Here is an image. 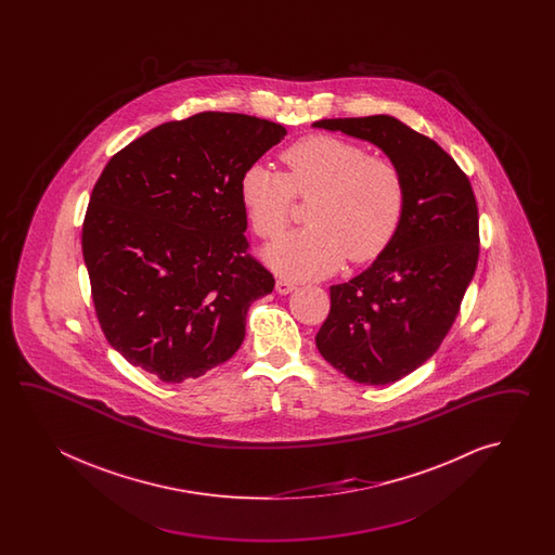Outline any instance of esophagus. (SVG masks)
<instances>
[{"instance_id": "obj_1", "label": "esophagus", "mask_w": 555, "mask_h": 555, "mask_svg": "<svg viewBox=\"0 0 555 555\" xmlns=\"http://www.w3.org/2000/svg\"><path fill=\"white\" fill-rule=\"evenodd\" d=\"M294 289H297V285H295L294 282H289V280H278V282H275V292H278V294H292Z\"/></svg>"}]
</instances>
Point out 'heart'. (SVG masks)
Masks as SVG:
<instances>
[{"label": "heart", "instance_id": "obj_1", "mask_svg": "<svg viewBox=\"0 0 555 555\" xmlns=\"http://www.w3.org/2000/svg\"><path fill=\"white\" fill-rule=\"evenodd\" d=\"M287 175L251 165L240 180V196L256 234L275 237L289 222L292 202L313 198L309 228L263 249L266 263L294 280L325 278L353 263L375 260L397 234L404 212L401 168L387 156L331 134H311L282 154Z\"/></svg>", "mask_w": 555, "mask_h": 555}]
</instances>
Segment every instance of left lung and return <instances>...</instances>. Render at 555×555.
<instances>
[{"mask_svg": "<svg viewBox=\"0 0 555 555\" xmlns=\"http://www.w3.org/2000/svg\"><path fill=\"white\" fill-rule=\"evenodd\" d=\"M315 129L371 142L401 168L404 212L365 272L331 285L315 343L323 359L363 385H390L437 353L478 263L470 180L437 142L390 115L323 118Z\"/></svg>", "mask_w": 555, "mask_h": 555, "instance_id": "obj_1", "label": "left lung"}]
</instances>
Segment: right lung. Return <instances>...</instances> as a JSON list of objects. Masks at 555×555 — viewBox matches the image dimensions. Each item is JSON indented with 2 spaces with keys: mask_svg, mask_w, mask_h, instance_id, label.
I'll return each instance as SVG.
<instances>
[{
  "mask_svg": "<svg viewBox=\"0 0 555 555\" xmlns=\"http://www.w3.org/2000/svg\"><path fill=\"white\" fill-rule=\"evenodd\" d=\"M287 130L240 113H198L149 130L94 184L83 258L94 311L130 365L165 383L236 353L273 275L248 254L246 168Z\"/></svg>",
  "mask_w": 555,
  "mask_h": 555,
  "instance_id": "right-lung-1",
  "label": "right lung"
}]
</instances>
